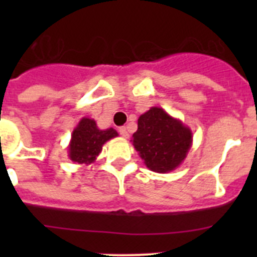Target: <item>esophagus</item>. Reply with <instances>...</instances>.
<instances>
[{
  "instance_id": "1",
  "label": "esophagus",
  "mask_w": 257,
  "mask_h": 257,
  "mask_svg": "<svg viewBox=\"0 0 257 257\" xmlns=\"http://www.w3.org/2000/svg\"><path fill=\"white\" fill-rule=\"evenodd\" d=\"M118 131H119V134H121L123 138H126V139L128 138V131H127L126 127H119V128H118Z\"/></svg>"
}]
</instances>
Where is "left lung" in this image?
Returning a JSON list of instances; mask_svg holds the SVG:
<instances>
[{"label":"left lung","instance_id":"obj_1","mask_svg":"<svg viewBox=\"0 0 257 257\" xmlns=\"http://www.w3.org/2000/svg\"><path fill=\"white\" fill-rule=\"evenodd\" d=\"M131 142L151 171L166 174L178 169L187 158L193 134L165 109L152 106L138 119V131Z\"/></svg>","mask_w":257,"mask_h":257}]
</instances>
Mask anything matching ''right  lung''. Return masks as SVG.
<instances>
[{"instance_id": "1", "label": "right lung", "mask_w": 257, "mask_h": 257, "mask_svg": "<svg viewBox=\"0 0 257 257\" xmlns=\"http://www.w3.org/2000/svg\"><path fill=\"white\" fill-rule=\"evenodd\" d=\"M117 136L118 133L112 127L100 130L95 119L83 117L72 133L68 145V156L72 162L86 166L91 165L101 153L103 145Z\"/></svg>"}]
</instances>
